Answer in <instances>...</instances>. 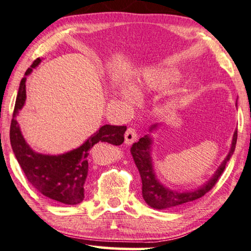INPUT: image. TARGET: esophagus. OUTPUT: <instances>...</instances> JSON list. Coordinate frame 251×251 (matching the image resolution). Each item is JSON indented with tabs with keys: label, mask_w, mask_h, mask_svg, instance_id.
I'll return each instance as SVG.
<instances>
[{
	"label": "esophagus",
	"mask_w": 251,
	"mask_h": 251,
	"mask_svg": "<svg viewBox=\"0 0 251 251\" xmlns=\"http://www.w3.org/2000/svg\"><path fill=\"white\" fill-rule=\"evenodd\" d=\"M136 139H138V134H136L135 129L129 127L127 128V131L125 133V143L126 145H132L133 142L136 141Z\"/></svg>",
	"instance_id": "esophagus-1"
}]
</instances>
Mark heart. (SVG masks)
Returning a JSON list of instances; mask_svg holds the SVG:
<instances>
[{
  "label": "heart",
  "mask_w": 251,
  "mask_h": 251,
  "mask_svg": "<svg viewBox=\"0 0 251 251\" xmlns=\"http://www.w3.org/2000/svg\"><path fill=\"white\" fill-rule=\"evenodd\" d=\"M180 78V72L176 69L156 66L143 71L135 85L125 86L120 91L122 98L127 102H135L139 99L140 91H160L176 83Z\"/></svg>",
  "instance_id": "obj_1"
}]
</instances>
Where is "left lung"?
<instances>
[{
  "instance_id": "left-lung-1",
  "label": "left lung",
  "mask_w": 251,
  "mask_h": 251,
  "mask_svg": "<svg viewBox=\"0 0 251 251\" xmlns=\"http://www.w3.org/2000/svg\"><path fill=\"white\" fill-rule=\"evenodd\" d=\"M157 128V124L152 125L149 131L152 132ZM236 139H238V129H235L232 139V146L226 158L223 160V163L217 169L215 175L209 179L204 185L199 187L198 189L186 190V192H178V190H172L165 187L159 182L155 175V170L152 165V157H151V146L152 139L149 134H147L139 140L138 142L133 143L131 148V153L134 159L136 168H138L140 176L142 180V196L147 204L157 210H164L175 208V206L181 205L183 203H188L195 201L202 196H204L216 182L218 181L219 176L225 170L227 162L230 159L233 152L235 150Z\"/></svg>"
}]
</instances>
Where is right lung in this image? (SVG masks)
Segmentation results:
<instances>
[{"label":"right lung","instance_id":"obj_1","mask_svg":"<svg viewBox=\"0 0 251 251\" xmlns=\"http://www.w3.org/2000/svg\"><path fill=\"white\" fill-rule=\"evenodd\" d=\"M36 58L25 72L19 85L10 126V142L19 165L32 186L53 201L75 205L83 200V186L88 175V155L98 142L119 146L124 142L126 126L103 125L81 146L61 155H43L33 150L25 141L16 117L26 101V76L40 64Z\"/></svg>","mask_w":251,"mask_h":251}]
</instances>
